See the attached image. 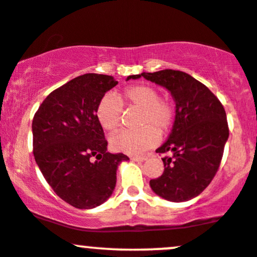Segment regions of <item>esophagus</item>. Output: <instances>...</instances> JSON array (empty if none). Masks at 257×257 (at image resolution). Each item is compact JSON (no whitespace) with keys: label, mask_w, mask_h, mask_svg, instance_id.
<instances>
[{"label":"esophagus","mask_w":257,"mask_h":257,"mask_svg":"<svg viewBox=\"0 0 257 257\" xmlns=\"http://www.w3.org/2000/svg\"><path fill=\"white\" fill-rule=\"evenodd\" d=\"M131 160L132 161H137V162H144V161L146 160V157L145 156H139V157H138V156H132Z\"/></svg>","instance_id":"1"}]
</instances>
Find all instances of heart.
Segmentation results:
<instances>
[{
	"label": "heart",
	"mask_w": 257,
	"mask_h": 257,
	"mask_svg": "<svg viewBox=\"0 0 257 257\" xmlns=\"http://www.w3.org/2000/svg\"><path fill=\"white\" fill-rule=\"evenodd\" d=\"M123 100L129 106L142 109L139 124L144 128L137 132H118L112 135L111 146L118 152L128 155L142 154L159 142V133L170 129L174 117V108L170 100L159 97L155 87L145 84L129 86L124 90ZM119 96L106 95L97 106V119L101 126L112 132L118 128L122 117Z\"/></svg>",
	"instance_id": "obj_1"
}]
</instances>
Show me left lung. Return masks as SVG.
Returning a JSON list of instances; mask_svg holds the SVG:
<instances>
[{"label":"left lung","instance_id":"8db88e82","mask_svg":"<svg viewBox=\"0 0 257 257\" xmlns=\"http://www.w3.org/2000/svg\"><path fill=\"white\" fill-rule=\"evenodd\" d=\"M142 77L165 87L176 103L170 137L156 150L171 156L162 159L165 171L150 187L168 201H188L206 189L218 170L229 137L225 111L207 86L187 73L165 69L126 80Z\"/></svg>","mask_w":257,"mask_h":257}]
</instances>
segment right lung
I'll return each instance as SVG.
<instances>
[{
	"mask_svg": "<svg viewBox=\"0 0 257 257\" xmlns=\"http://www.w3.org/2000/svg\"><path fill=\"white\" fill-rule=\"evenodd\" d=\"M118 84L111 75H80L44 100L33 119L36 165L56 194L77 208L100 206L113 193L128 156L107 152L97 106Z\"/></svg>",
	"mask_w": 257,
	"mask_h": 257,
	"instance_id": "add662e5",
	"label": "right lung"
}]
</instances>
